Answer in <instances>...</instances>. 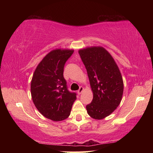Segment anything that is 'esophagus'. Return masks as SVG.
<instances>
[{"label":"esophagus","instance_id":"obj_1","mask_svg":"<svg viewBox=\"0 0 153 153\" xmlns=\"http://www.w3.org/2000/svg\"><path fill=\"white\" fill-rule=\"evenodd\" d=\"M83 90H84V88H83L82 86H80V87H79V90H77V93H78L79 94H81V93L82 92Z\"/></svg>","mask_w":153,"mask_h":153}]
</instances>
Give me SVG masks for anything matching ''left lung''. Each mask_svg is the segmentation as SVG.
<instances>
[{
	"mask_svg": "<svg viewBox=\"0 0 153 153\" xmlns=\"http://www.w3.org/2000/svg\"><path fill=\"white\" fill-rule=\"evenodd\" d=\"M86 67L93 99L86 105L88 114L102 120L116 109L122 98L123 83L120 69L112 56L102 47L79 51Z\"/></svg>",
	"mask_w": 153,
	"mask_h": 153,
	"instance_id": "8db88e82",
	"label": "left lung"
}]
</instances>
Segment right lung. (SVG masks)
I'll return each mask as SVG.
<instances>
[{
	"mask_svg": "<svg viewBox=\"0 0 153 153\" xmlns=\"http://www.w3.org/2000/svg\"><path fill=\"white\" fill-rule=\"evenodd\" d=\"M74 51L56 49L36 67L31 82L33 102L40 113L55 121L70 115L76 93L69 91L63 77L64 67Z\"/></svg>",
	"mask_w": 153,
	"mask_h": 153,
	"instance_id": "1",
	"label": "right lung"
}]
</instances>
